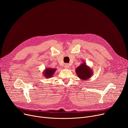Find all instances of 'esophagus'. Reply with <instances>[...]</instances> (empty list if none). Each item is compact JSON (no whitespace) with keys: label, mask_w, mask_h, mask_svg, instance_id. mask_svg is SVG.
Returning a JSON list of instances; mask_svg holds the SVG:
<instances>
[{"label":"esophagus","mask_w":128,"mask_h":128,"mask_svg":"<svg viewBox=\"0 0 128 128\" xmlns=\"http://www.w3.org/2000/svg\"><path fill=\"white\" fill-rule=\"evenodd\" d=\"M69 67H70V65L68 64H65V65H64L65 68H68Z\"/></svg>","instance_id":"1"}]
</instances>
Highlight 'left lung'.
Returning <instances> with one entry per match:
<instances>
[{"instance_id":"left-lung-1","label":"left lung","mask_w":128,"mask_h":128,"mask_svg":"<svg viewBox=\"0 0 128 128\" xmlns=\"http://www.w3.org/2000/svg\"><path fill=\"white\" fill-rule=\"evenodd\" d=\"M75 71L78 77L83 80H88L93 74V70L89 66L86 65L85 62H84L77 67Z\"/></svg>"}]
</instances>
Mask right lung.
I'll use <instances>...</instances> for the list:
<instances>
[{"instance_id": "add662e5", "label": "right lung", "mask_w": 128, "mask_h": 128, "mask_svg": "<svg viewBox=\"0 0 128 128\" xmlns=\"http://www.w3.org/2000/svg\"><path fill=\"white\" fill-rule=\"evenodd\" d=\"M56 68H46L45 70L43 72V75L44 77L49 78L53 76L54 74L56 72Z\"/></svg>"}]
</instances>
